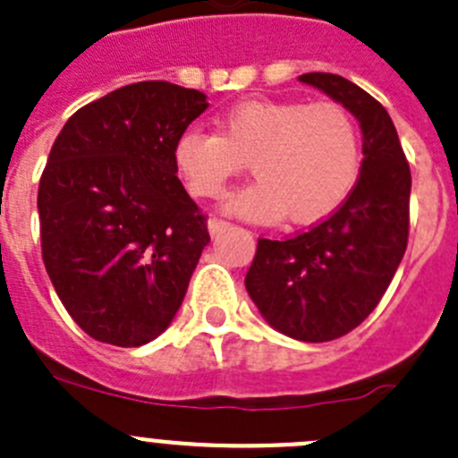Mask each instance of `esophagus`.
<instances>
[{
  "mask_svg": "<svg viewBox=\"0 0 458 458\" xmlns=\"http://www.w3.org/2000/svg\"><path fill=\"white\" fill-rule=\"evenodd\" d=\"M207 227H209V233L211 235H220L225 229L229 227V223H227V220H223V218H209Z\"/></svg>",
  "mask_w": 458,
  "mask_h": 458,
  "instance_id": "34e87169",
  "label": "esophagus"
}]
</instances>
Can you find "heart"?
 Listing matches in <instances>:
<instances>
[{
  "label": "heart",
  "instance_id": "b5f03b06",
  "mask_svg": "<svg viewBox=\"0 0 458 458\" xmlns=\"http://www.w3.org/2000/svg\"><path fill=\"white\" fill-rule=\"evenodd\" d=\"M174 160L189 193L207 200L223 196L249 162L256 182L229 198L231 214L311 225L334 214L354 189L360 135L338 102L244 99L220 117L218 135L184 131Z\"/></svg>",
  "mask_w": 458,
  "mask_h": 458
}]
</instances>
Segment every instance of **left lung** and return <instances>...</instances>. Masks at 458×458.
<instances>
[{
	"instance_id": "8db88e82",
	"label": "left lung",
	"mask_w": 458,
	"mask_h": 458,
	"mask_svg": "<svg viewBox=\"0 0 458 458\" xmlns=\"http://www.w3.org/2000/svg\"><path fill=\"white\" fill-rule=\"evenodd\" d=\"M298 80L359 120L360 175L323 223L287 240H258L244 284L271 327L296 341L325 343L359 327L392 283L407 249L411 175L381 102L341 75Z\"/></svg>"
}]
</instances>
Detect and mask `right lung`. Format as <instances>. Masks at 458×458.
I'll list each match as a JSON object with an SVG mask.
<instances>
[{
  "instance_id": "obj_1",
  "label": "right lung",
  "mask_w": 458,
  "mask_h": 458,
  "mask_svg": "<svg viewBox=\"0 0 458 458\" xmlns=\"http://www.w3.org/2000/svg\"><path fill=\"white\" fill-rule=\"evenodd\" d=\"M207 106L196 89L138 81L75 111L53 142L38 191L42 258L95 341L144 345L182 305L209 231L174 148Z\"/></svg>"
}]
</instances>
